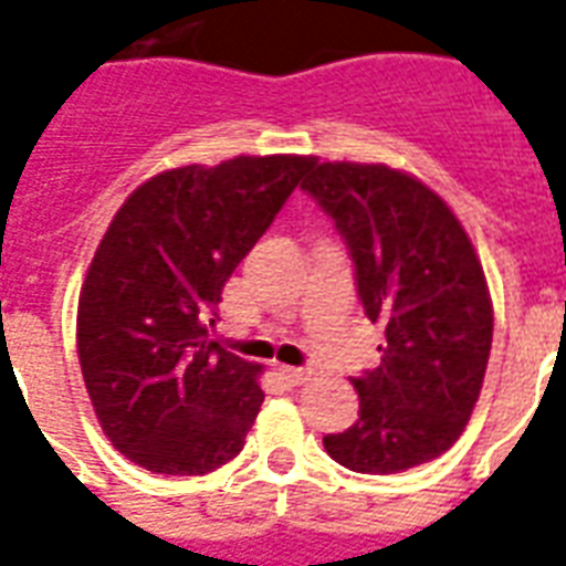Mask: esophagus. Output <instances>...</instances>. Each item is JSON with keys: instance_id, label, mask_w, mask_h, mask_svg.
Instances as JSON below:
<instances>
[{"instance_id": "esophagus-1", "label": "esophagus", "mask_w": 566, "mask_h": 566, "mask_svg": "<svg viewBox=\"0 0 566 566\" xmlns=\"http://www.w3.org/2000/svg\"><path fill=\"white\" fill-rule=\"evenodd\" d=\"M280 375L286 380L289 387H301L306 380L313 378V371L310 369H301V366H280Z\"/></svg>"}]
</instances>
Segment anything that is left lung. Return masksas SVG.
<instances>
[{
  "mask_svg": "<svg viewBox=\"0 0 566 566\" xmlns=\"http://www.w3.org/2000/svg\"><path fill=\"white\" fill-rule=\"evenodd\" d=\"M306 195L352 253L357 295L384 324L378 369L352 378L360 419L324 449L352 472L413 470L451 449L479 401L493 304L470 235L440 195L387 165L313 161Z\"/></svg>",
  "mask_w": 566,
  "mask_h": 566,
  "instance_id": "1",
  "label": "left lung"
}]
</instances>
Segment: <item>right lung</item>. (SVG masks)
<instances>
[{"label":"right lung","mask_w":566,"mask_h":566,"mask_svg":"<svg viewBox=\"0 0 566 566\" xmlns=\"http://www.w3.org/2000/svg\"><path fill=\"white\" fill-rule=\"evenodd\" d=\"M310 168V156H235L165 170L108 223L78 295V363L105 437L144 470L206 475L242 451L262 366L209 327L223 283Z\"/></svg>","instance_id":"add662e5"}]
</instances>
